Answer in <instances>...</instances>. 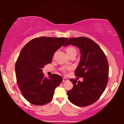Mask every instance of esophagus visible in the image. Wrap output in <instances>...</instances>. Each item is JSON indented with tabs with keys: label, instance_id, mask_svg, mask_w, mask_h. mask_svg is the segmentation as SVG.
Returning a JSON list of instances; mask_svg holds the SVG:
<instances>
[{
	"label": "esophagus",
	"instance_id": "34e87169",
	"mask_svg": "<svg viewBox=\"0 0 124 124\" xmlns=\"http://www.w3.org/2000/svg\"><path fill=\"white\" fill-rule=\"evenodd\" d=\"M68 81L69 80L67 78H63V80H62L63 83H66L67 81Z\"/></svg>",
	"mask_w": 124,
	"mask_h": 124
}]
</instances>
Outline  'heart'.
<instances>
[{"mask_svg": "<svg viewBox=\"0 0 124 124\" xmlns=\"http://www.w3.org/2000/svg\"><path fill=\"white\" fill-rule=\"evenodd\" d=\"M66 51H67V53L68 54H70L72 53V52H77V50L76 49H75L74 47H72V46H70V47H68L66 49ZM72 69V67L71 66H69V67H62L61 68V70L62 71L63 73H66V72L67 70H70Z\"/></svg>", "mask_w": 124, "mask_h": 124, "instance_id": "heart-1", "label": "heart"}]
</instances>
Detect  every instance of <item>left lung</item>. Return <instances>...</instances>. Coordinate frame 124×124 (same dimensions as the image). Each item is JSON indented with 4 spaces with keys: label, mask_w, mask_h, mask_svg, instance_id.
Here are the masks:
<instances>
[{
    "label": "left lung",
    "mask_w": 124,
    "mask_h": 124,
    "mask_svg": "<svg viewBox=\"0 0 124 124\" xmlns=\"http://www.w3.org/2000/svg\"><path fill=\"white\" fill-rule=\"evenodd\" d=\"M70 44L80 49V61L75 75L83 78V81L70 79L73 87L67 92L68 100L77 106H90L99 99L107 85V58L100 46L88 38H71L64 46Z\"/></svg>",
    "instance_id": "1"
}]
</instances>
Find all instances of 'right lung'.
<instances>
[{"instance_id": "right-lung-1", "label": "right lung", "mask_w": 124, "mask_h": 124, "mask_svg": "<svg viewBox=\"0 0 124 124\" xmlns=\"http://www.w3.org/2000/svg\"><path fill=\"white\" fill-rule=\"evenodd\" d=\"M67 40V38H36L21 51L15 64L17 82L22 95L31 103L43 106L52 100L54 89L63 79L54 74L48 79L42 68L51 62L54 52Z\"/></svg>"}]
</instances>
